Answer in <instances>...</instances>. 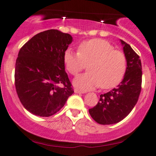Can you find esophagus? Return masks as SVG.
Returning <instances> with one entry per match:
<instances>
[{
  "mask_svg": "<svg viewBox=\"0 0 156 156\" xmlns=\"http://www.w3.org/2000/svg\"><path fill=\"white\" fill-rule=\"evenodd\" d=\"M75 94H85V91H82V90H80L78 89H75L74 90Z\"/></svg>",
  "mask_w": 156,
  "mask_h": 156,
  "instance_id": "obj_1",
  "label": "esophagus"
}]
</instances>
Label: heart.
I'll list each match as a JSON object with an SVG mask.
<instances>
[{
    "label": "heart",
    "mask_w": 156,
    "mask_h": 156,
    "mask_svg": "<svg viewBox=\"0 0 156 156\" xmlns=\"http://www.w3.org/2000/svg\"><path fill=\"white\" fill-rule=\"evenodd\" d=\"M63 61L67 71L77 75L88 63L89 72L75 78V87L90 90L100 86L109 89L117 86L123 79L127 69V58L123 52L103 39H91L80 44L78 53L66 50Z\"/></svg>",
    "instance_id": "heart-1"
}]
</instances>
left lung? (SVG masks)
I'll list each match as a JSON object with an SVG mask.
<instances>
[{
    "label": "left lung",
    "mask_w": 156,
    "mask_h": 156,
    "mask_svg": "<svg viewBox=\"0 0 156 156\" xmlns=\"http://www.w3.org/2000/svg\"><path fill=\"white\" fill-rule=\"evenodd\" d=\"M127 58V69L116 88L100 96L97 106L89 113L100 125H112L123 120L137 103L142 84V66L140 56L131 47L120 40Z\"/></svg>",
    "instance_id": "left-lung-1"
}]
</instances>
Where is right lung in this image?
Returning <instances> with one entry per match:
<instances>
[{"label": "right lung", "instance_id": "right-lung-1", "mask_svg": "<svg viewBox=\"0 0 156 156\" xmlns=\"http://www.w3.org/2000/svg\"><path fill=\"white\" fill-rule=\"evenodd\" d=\"M72 42L69 34L50 29L34 35L20 49L16 61V90L31 114L53 115L74 93L63 61Z\"/></svg>", "mask_w": 156, "mask_h": 156}]
</instances>
